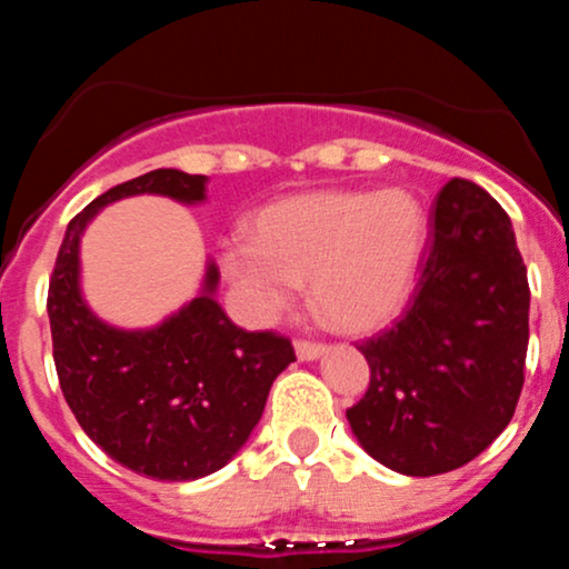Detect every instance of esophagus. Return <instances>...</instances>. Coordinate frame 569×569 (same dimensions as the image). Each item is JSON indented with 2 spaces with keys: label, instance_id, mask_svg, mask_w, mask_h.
<instances>
[{
  "label": "esophagus",
  "instance_id": "obj_1",
  "mask_svg": "<svg viewBox=\"0 0 569 569\" xmlns=\"http://www.w3.org/2000/svg\"><path fill=\"white\" fill-rule=\"evenodd\" d=\"M293 348H297V356L302 358V361H312V358L321 356V352L326 350V345L316 342V339H297V342H293Z\"/></svg>",
  "mask_w": 569,
  "mask_h": 569
}]
</instances>
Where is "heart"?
<instances>
[{
  "instance_id": "b5f03b06",
  "label": "heart",
  "mask_w": 569,
  "mask_h": 569,
  "mask_svg": "<svg viewBox=\"0 0 569 569\" xmlns=\"http://www.w3.org/2000/svg\"><path fill=\"white\" fill-rule=\"evenodd\" d=\"M426 240V208L407 189H321L262 208L251 240L224 246L221 267L262 318L310 283L318 316L331 329L361 335L407 305Z\"/></svg>"
}]
</instances>
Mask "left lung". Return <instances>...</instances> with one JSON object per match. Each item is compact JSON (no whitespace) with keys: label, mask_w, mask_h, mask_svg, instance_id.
<instances>
[{"label":"left lung","mask_w":569,"mask_h":569,"mask_svg":"<svg viewBox=\"0 0 569 569\" xmlns=\"http://www.w3.org/2000/svg\"><path fill=\"white\" fill-rule=\"evenodd\" d=\"M527 342L530 283L511 219L473 181H447L407 312L358 345L371 375L348 409L352 433L398 473L466 466L511 422Z\"/></svg>","instance_id":"obj_1"}]
</instances>
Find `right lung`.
<instances>
[{"label":"right lung","mask_w":569,"mask_h":569,"mask_svg":"<svg viewBox=\"0 0 569 569\" xmlns=\"http://www.w3.org/2000/svg\"><path fill=\"white\" fill-rule=\"evenodd\" d=\"M206 176L158 168L122 181L69 221L48 289L53 361L84 433L112 460L160 481L224 468L262 417L276 377L297 361L289 337L234 326L206 291L158 329L101 323L80 293V234L107 202L128 194L206 200Z\"/></svg>","instance_id":"1"}]
</instances>
